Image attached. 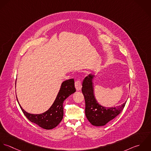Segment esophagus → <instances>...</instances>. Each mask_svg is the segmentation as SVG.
Wrapping results in <instances>:
<instances>
[{"mask_svg": "<svg viewBox=\"0 0 151 151\" xmlns=\"http://www.w3.org/2000/svg\"><path fill=\"white\" fill-rule=\"evenodd\" d=\"M75 88L77 91H80L81 90L82 88V83L80 81H77L75 82Z\"/></svg>", "mask_w": 151, "mask_h": 151, "instance_id": "obj_1", "label": "esophagus"}]
</instances>
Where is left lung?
Returning a JSON list of instances; mask_svg holds the SVG:
<instances>
[{
  "label": "left lung",
  "mask_w": 151,
  "mask_h": 151,
  "mask_svg": "<svg viewBox=\"0 0 151 151\" xmlns=\"http://www.w3.org/2000/svg\"><path fill=\"white\" fill-rule=\"evenodd\" d=\"M94 75L90 73L82 83V91L85 100V114L87 119L94 126H104L110 121L116 117L123 110L125 103L111 107H106L100 105L94 94L92 79Z\"/></svg>",
  "instance_id": "obj_1"
}]
</instances>
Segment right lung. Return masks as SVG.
I'll return each mask as SVG.
<instances>
[{"label": "right lung", "mask_w": 151, "mask_h": 151, "mask_svg": "<svg viewBox=\"0 0 151 151\" xmlns=\"http://www.w3.org/2000/svg\"><path fill=\"white\" fill-rule=\"evenodd\" d=\"M75 91L73 79L63 81L52 106L48 110L41 114H31L27 112L20 104L17 96L16 98L23 113L29 120L44 129H51L56 127L63 119V101Z\"/></svg>", "instance_id": "add662e5"}]
</instances>
